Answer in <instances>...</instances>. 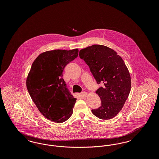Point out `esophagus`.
<instances>
[{
    "label": "esophagus",
    "mask_w": 159,
    "mask_h": 159,
    "mask_svg": "<svg viewBox=\"0 0 159 159\" xmlns=\"http://www.w3.org/2000/svg\"><path fill=\"white\" fill-rule=\"evenodd\" d=\"M81 95H82L83 97L86 98V97H87V95H88V93H87L86 92H82L81 93Z\"/></svg>",
    "instance_id": "obj_1"
}]
</instances>
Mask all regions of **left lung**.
I'll use <instances>...</instances> for the list:
<instances>
[{"label": "left lung", "instance_id": "obj_1", "mask_svg": "<svg viewBox=\"0 0 159 159\" xmlns=\"http://www.w3.org/2000/svg\"><path fill=\"white\" fill-rule=\"evenodd\" d=\"M79 57L89 66L97 84H103L96 91L101 107L92 110V113L102 120L113 118L121 110L130 91V76L125 62L112 49L99 45L81 49Z\"/></svg>", "mask_w": 159, "mask_h": 159}]
</instances>
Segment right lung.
Masks as SVG:
<instances>
[{"label": "right lung", "instance_id": "right-lung-1", "mask_svg": "<svg viewBox=\"0 0 159 159\" xmlns=\"http://www.w3.org/2000/svg\"><path fill=\"white\" fill-rule=\"evenodd\" d=\"M79 50L46 51L32 64L26 84L33 101L46 119L66 121L73 114L76 99L62 78L65 67L78 56Z\"/></svg>", "mask_w": 159, "mask_h": 159}]
</instances>
